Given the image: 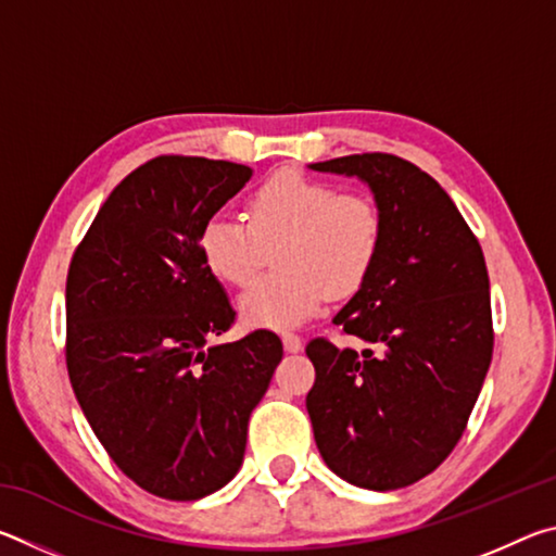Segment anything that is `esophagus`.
Returning <instances> with one entry per match:
<instances>
[{
  "mask_svg": "<svg viewBox=\"0 0 556 556\" xmlns=\"http://www.w3.org/2000/svg\"><path fill=\"white\" fill-rule=\"evenodd\" d=\"M281 343H285V351L287 353H299L301 351V338L291 331L281 333Z\"/></svg>",
  "mask_w": 556,
  "mask_h": 556,
  "instance_id": "34e87169",
  "label": "esophagus"
}]
</instances>
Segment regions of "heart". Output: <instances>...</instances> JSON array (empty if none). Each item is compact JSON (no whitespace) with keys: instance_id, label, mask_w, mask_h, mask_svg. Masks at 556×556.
I'll return each instance as SVG.
<instances>
[{"instance_id":"1","label":"heart","mask_w":556,"mask_h":556,"mask_svg":"<svg viewBox=\"0 0 556 556\" xmlns=\"http://www.w3.org/2000/svg\"><path fill=\"white\" fill-rule=\"evenodd\" d=\"M244 217L213 213L199 248L205 267L235 289L250 287L275 250L277 271L240 299V316L252 326H294L321 312L328 291L355 294L384 240L382 211L370 195L299 172L262 181L244 201Z\"/></svg>"}]
</instances>
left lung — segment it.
Wrapping results in <instances>:
<instances>
[{"instance_id": "left-lung-1", "label": "left lung", "mask_w": 556, "mask_h": 556, "mask_svg": "<svg viewBox=\"0 0 556 556\" xmlns=\"http://www.w3.org/2000/svg\"><path fill=\"white\" fill-rule=\"evenodd\" d=\"M308 168L357 176L384 218L378 262L333 316L365 348L306 345L314 439L343 481L397 491L444 464L491 368L483 250L444 188L400 156L351 154Z\"/></svg>"}]
</instances>
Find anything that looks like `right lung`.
<instances>
[{
    "label": "right lung",
    "mask_w": 556,
    "mask_h": 556,
    "mask_svg": "<svg viewBox=\"0 0 556 556\" xmlns=\"http://www.w3.org/2000/svg\"><path fill=\"white\" fill-rule=\"evenodd\" d=\"M252 168L156 156L102 203L65 281V365L122 473L166 501H199L242 466L252 409L281 361L277 333L211 345L235 312L205 267L203 223Z\"/></svg>",
    "instance_id": "right-lung-1"
}]
</instances>
